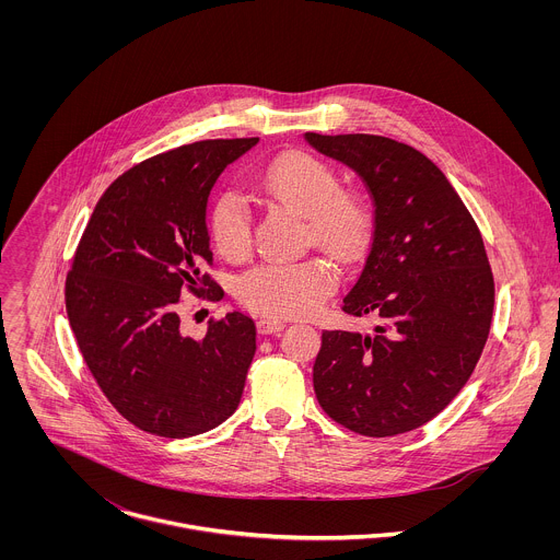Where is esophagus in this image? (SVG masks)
I'll list each match as a JSON object with an SVG mask.
<instances>
[{
	"mask_svg": "<svg viewBox=\"0 0 560 560\" xmlns=\"http://www.w3.org/2000/svg\"><path fill=\"white\" fill-rule=\"evenodd\" d=\"M256 327L260 334H276L284 327V320L276 319V317H260L256 320Z\"/></svg>",
	"mask_w": 560,
	"mask_h": 560,
	"instance_id": "1",
	"label": "esophagus"
}]
</instances>
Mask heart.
<instances>
[{
    "label": "heart",
    "instance_id": "heart-1",
    "mask_svg": "<svg viewBox=\"0 0 560 560\" xmlns=\"http://www.w3.org/2000/svg\"><path fill=\"white\" fill-rule=\"evenodd\" d=\"M269 202L308 218L311 240L338 260H353L371 231L366 200L340 187L338 172L311 153H287L252 178ZM213 245L226 258H243L252 247V215L245 198L226 189L209 215ZM338 273L325 258L300 262H258L237 280L241 304L265 317H306L336 291Z\"/></svg>",
    "mask_w": 560,
    "mask_h": 560
}]
</instances>
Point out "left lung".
<instances>
[{"label": "left lung", "instance_id": "obj_1", "mask_svg": "<svg viewBox=\"0 0 560 560\" xmlns=\"http://www.w3.org/2000/svg\"><path fill=\"white\" fill-rule=\"evenodd\" d=\"M306 140L355 170L371 191L373 241L342 311L382 319L373 336L320 334L317 400L353 433H407L459 395L487 342L493 276L479 226L420 151L369 133Z\"/></svg>", "mask_w": 560, "mask_h": 560}]
</instances>
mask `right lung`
Here are the masks:
<instances>
[{"label": "right lung", "mask_w": 560, "mask_h": 560, "mask_svg": "<svg viewBox=\"0 0 560 560\" xmlns=\"http://www.w3.org/2000/svg\"><path fill=\"white\" fill-rule=\"evenodd\" d=\"M258 138L202 140L142 161L98 198L67 276V315L98 388L138 429L189 438L240 405L256 351L254 320H209L180 331L183 289L224 298L213 265L207 200L224 167Z\"/></svg>", "instance_id": "obj_1"}]
</instances>
